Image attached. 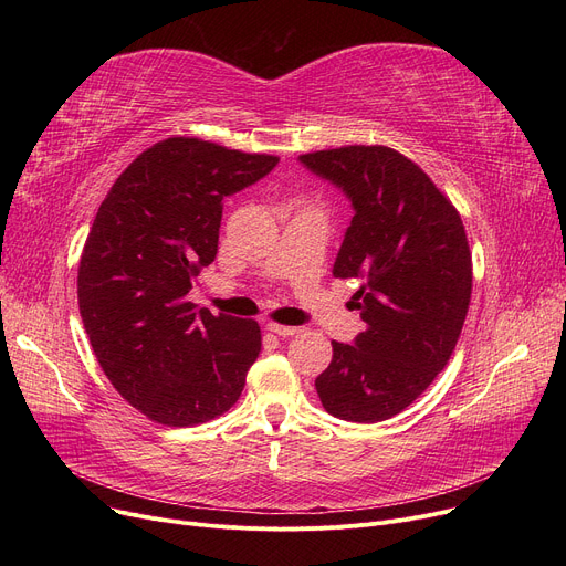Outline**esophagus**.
<instances>
[{
	"mask_svg": "<svg viewBox=\"0 0 566 566\" xmlns=\"http://www.w3.org/2000/svg\"><path fill=\"white\" fill-rule=\"evenodd\" d=\"M265 331H271L280 337H291V335H298L301 328H295V325H282V323H275V321H268L265 323Z\"/></svg>",
	"mask_w": 566,
	"mask_h": 566,
	"instance_id": "34e87169",
	"label": "esophagus"
}]
</instances>
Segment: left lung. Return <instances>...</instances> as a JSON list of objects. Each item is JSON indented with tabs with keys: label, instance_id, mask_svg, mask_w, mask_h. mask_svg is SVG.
<instances>
[{
	"label": "left lung",
	"instance_id": "1",
	"mask_svg": "<svg viewBox=\"0 0 566 566\" xmlns=\"http://www.w3.org/2000/svg\"><path fill=\"white\" fill-rule=\"evenodd\" d=\"M301 163L350 199L333 275L360 280L353 293L365 331L333 342L316 378L323 408L346 422L395 418L452 358L472 293V256L461 216L431 178L390 146H342Z\"/></svg>",
	"mask_w": 566,
	"mask_h": 566
}]
</instances>
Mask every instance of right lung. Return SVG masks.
<instances>
[{
    "instance_id": "1",
    "label": "right lung",
    "mask_w": 566,
    "mask_h": 566,
    "mask_svg": "<svg viewBox=\"0 0 566 566\" xmlns=\"http://www.w3.org/2000/svg\"><path fill=\"white\" fill-rule=\"evenodd\" d=\"M277 163L167 137L103 199L77 268L80 316L114 390L148 420L195 427L241 397L261 350L259 323L197 310L188 293L218 254L224 197Z\"/></svg>"
}]
</instances>
